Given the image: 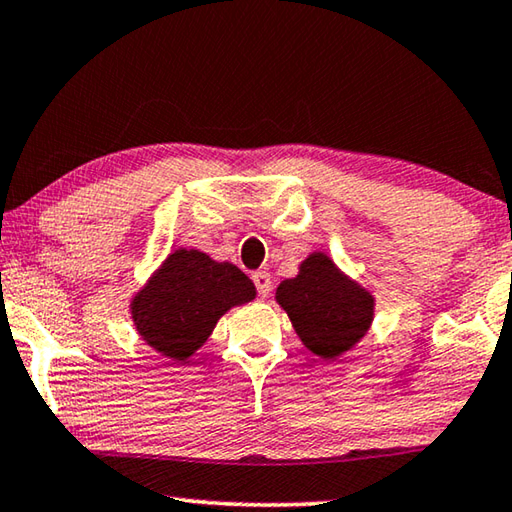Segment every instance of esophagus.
<instances>
[{
	"label": "esophagus",
	"instance_id": "1",
	"mask_svg": "<svg viewBox=\"0 0 512 512\" xmlns=\"http://www.w3.org/2000/svg\"><path fill=\"white\" fill-rule=\"evenodd\" d=\"M251 281H254L256 290H258V294H261L263 299L270 297V292H272V276H270V272L258 270V272L251 274Z\"/></svg>",
	"mask_w": 512,
	"mask_h": 512
}]
</instances>
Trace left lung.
<instances>
[{"instance_id":"1","label":"left lung","mask_w":512,"mask_h":512,"mask_svg":"<svg viewBox=\"0 0 512 512\" xmlns=\"http://www.w3.org/2000/svg\"><path fill=\"white\" fill-rule=\"evenodd\" d=\"M276 301L312 353L335 360L360 342L373 319V297L348 281L324 254L301 263L294 279L283 281Z\"/></svg>"}]
</instances>
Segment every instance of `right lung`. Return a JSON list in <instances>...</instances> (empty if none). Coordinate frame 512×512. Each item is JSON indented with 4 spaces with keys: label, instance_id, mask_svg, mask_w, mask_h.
Segmentation results:
<instances>
[{
    "label": "right lung",
    "instance_id": "right-lung-1",
    "mask_svg": "<svg viewBox=\"0 0 512 512\" xmlns=\"http://www.w3.org/2000/svg\"><path fill=\"white\" fill-rule=\"evenodd\" d=\"M256 297L236 265L215 263L197 249H177L132 301L139 335L173 360H186L233 306Z\"/></svg>",
    "mask_w": 512,
    "mask_h": 512
}]
</instances>
